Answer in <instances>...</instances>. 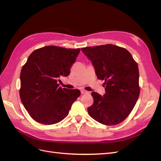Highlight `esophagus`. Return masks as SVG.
I'll list each match as a JSON object with an SVG mask.
<instances>
[{"mask_svg": "<svg viewBox=\"0 0 161 161\" xmlns=\"http://www.w3.org/2000/svg\"><path fill=\"white\" fill-rule=\"evenodd\" d=\"M80 92H81V94H85V93H87V92H88L86 91H85L84 89L80 90Z\"/></svg>", "mask_w": 161, "mask_h": 161, "instance_id": "34e87169", "label": "esophagus"}]
</instances>
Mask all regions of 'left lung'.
Here are the masks:
<instances>
[{
  "mask_svg": "<svg viewBox=\"0 0 161 161\" xmlns=\"http://www.w3.org/2000/svg\"><path fill=\"white\" fill-rule=\"evenodd\" d=\"M92 62L97 79L105 80V93L92 92L93 104L88 113L98 122L114 125L131 113L140 95L137 63L125 48L113 44L81 49Z\"/></svg>",
  "mask_w": 161,
  "mask_h": 161,
  "instance_id": "1",
  "label": "left lung"
}]
</instances>
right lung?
Wrapping results in <instances>:
<instances>
[{
    "mask_svg": "<svg viewBox=\"0 0 161 161\" xmlns=\"http://www.w3.org/2000/svg\"><path fill=\"white\" fill-rule=\"evenodd\" d=\"M80 49L45 46L34 50L21 71L19 95L23 106L37 122H60L69 113L79 89L62 88L58 80L68 76Z\"/></svg>",
    "mask_w": 161,
    "mask_h": 161,
    "instance_id": "1",
    "label": "right lung"
}]
</instances>
